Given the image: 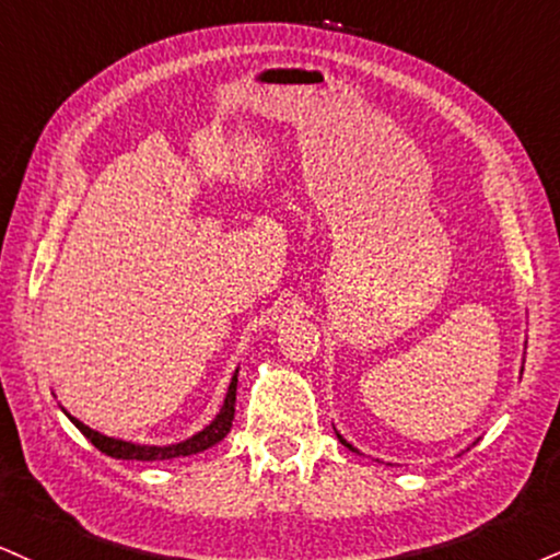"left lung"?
Returning <instances> with one entry per match:
<instances>
[{"label": "left lung", "instance_id": "left-lung-1", "mask_svg": "<svg viewBox=\"0 0 560 560\" xmlns=\"http://www.w3.org/2000/svg\"><path fill=\"white\" fill-rule=\"evenodd\" d=\"M337 439H340V441H342V444H345V446H348V448H353V446H350V444H348V441H345V439L340 436V433H337ZM353 452H355V448H353Z\"/></svg>", "mask_w": 560, "mask_h": 560}]
</instances>
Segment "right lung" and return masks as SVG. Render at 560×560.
Here are the masks:
<instances>
[{
    "mask_svg": "<svg viewBox=\"0 0 560 560\" xmlns=\"http://www.w3.org/2000/svg\"><path fill=\"white\" fill-rule=\"evenodd\" d=\"M236 386H238V371L231 378V386H228V395L225 402L220 407V412L212 420L205 431L195 433L191 439L182 441V444H171V446H144V444H132V441H121V439H112V436H103V433L93 431L85 423H80L78 418L69 416L74 425L80 428L82 436L90 439V444L95 448H101L103 454L114 459H140V462H155V459H176V457H189V454L205 452V448L215 446L218 441L225 439V433L231 431L233 425V416H236Z\"/></svg>",
    "mask_w": 560,
    "mask_h": 560,
    "instance_id": "right-lung-1",
    "label": "right lung"
}]
</instances>
